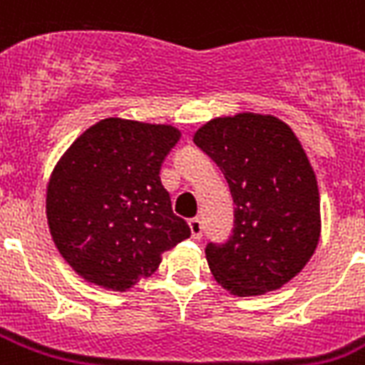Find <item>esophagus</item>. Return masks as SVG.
<instances>
[{
  "label": "esophagus",
  "instance_id": "34e87169",
  "mask_svg": "<svg viewBox=\"0 0 365 365\" xmlns=\"http://www.w3.org/2000/svg\"><path fill=\"white\" fill-rule=\"evenodd\" d=\"M189 229H191V237L193 239H200L202 237V222H200L199 217L189 220Z\"/></svg>",
  "mask_w": 365,
  "mask_h": 365
}]
</instances>
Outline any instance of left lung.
<instances>
[{"mask_svg":"<svg viewBox=\"0 0 365 365\" xmlns=\"http://www.w3.org/2000/svg\"><path fill=\"white\" fill-rule=\"evenodd\" d=\"M195 143L227 180L235 225L206 244L210 271L231 294H265L297 274L320 237V195L312 166L286 123L239 113L206 123Z\"/></svg>","mask_w":365,"mask_h":365,"instance_id":"left-lung-1","label":"left lung"}]
</instances>
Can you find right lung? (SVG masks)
I'll list each match as a JSON object with an SVG mask.
<instances>
[{
    "label": "right lung",
    "instance_id": "obj_1",
    "mask_svg": "<svg viewBox=\"0 0 365 365\" xmlns=\"http://www.w3.org/2000/svg\"><path fill=\"white\" fill-rule=\"evenodd\" d=\"M178 140L174 126L104 119L60 159L47 189L48 229L85 280L123 292L191 235L159 178Z\"/></svg>",
    "mask_w": 365,
    "mask_h": 365
}]
</instances>
